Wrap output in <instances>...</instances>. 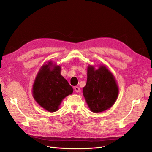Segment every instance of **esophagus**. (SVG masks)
I'll return each mask as SVG.
<instances>
[{
    "label": "esophagus",
    "mask_w": 152,
    "mask_h": 152,
    "mask_svg": "<svg viewBox=\"0 0 152 152\" xmlns=\"http://www.w3.org/2000/svg\"><path fill=\"white\" fill-rule=\"evenodd\" d=\"M74 91H75L76 93H79L80 91V88H78V87L75 86L74 88Z\"/></svg>",
    "instance_id": "obj_1"
}]
</instances>
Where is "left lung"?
<instances>
[{"instance_id": "left-lung-1", "label": "left lung", "mask_w": 152, "mask_h": 152, "mask_svg": "<svg viewBox=\"0 0 152 152\" xmlns=\"http://www.w3.org/2000/svg\"><path fill=\"white\" fill-rule=\"evenodd\" d=\"M119 88L113 74L105 65L98 69L88 66L86 86L83 88V95L90 110L102 112L110 108L117 100Z\"/></svg>"}]
</instances>
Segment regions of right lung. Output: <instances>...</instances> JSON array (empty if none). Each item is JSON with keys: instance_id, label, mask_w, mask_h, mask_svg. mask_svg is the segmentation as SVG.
<instances>
[{"instance_id": "obj_1", "label": "right lung", "mask_w": 152, "mask_h": 152, "mask_svg": "<svg viewBox=\"0 0 152 152\" xmlns=\"http://www.w3.org/2000/svg\"><path fill=\"white\" fill-rule=\"evenodd\" d=\"M60 65L51 61L41 66L33 86V96L41 107L50 112L57 111L63 99L73 88L61 74Z\"/></svg>"}]
</instances>
